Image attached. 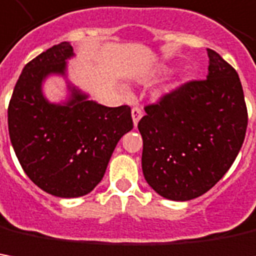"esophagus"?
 Instances as JSON below:
<instances>
[{
    "instance_id": "obj_1",
    "label": "esophagus",
    "mask_w": 256,
    "mask_h": 256,
    "mask_svg": "<svg viewBox=\"0 0 256 256\" xmlns=\"http://www.w3.org/2000/svg\"><path fill=\"white\" fill-rule=\"evenodd\" d=\"M142 116V108L140 107H134L132 108V121H134V125L136 126L138 125V121Z\"/></svg>"
}]
</instances>
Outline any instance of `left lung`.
I'll list each match as a JSON object with an SVG mask.
<instances>
[{
    "instance_id": "obj_1",
    "label": "left lung",
    "mask_w": 256,
    "mask_h": 256,
    "mask_svg": "<svg viewBox=\"0 0 256 256\" xmlns=\"http://www.w3.org/2000/svg\"><path fill=\"white\" fill-rule=\"evenodd\" d=\"M207 54V78L188 80L145 106L138 122L145 180L169 200L208 192L244 142L248 111L238 73L217 52Z\"/></svg>"
}]
</instances>
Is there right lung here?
<instances>
[{"mask_svg":"<svg viewBox=\"0 0 256 256\" xmlns=\"http://www.w3.org/2000/svg\"><path fill=\"white\" fill-rule=\"evenodd\" d=\"M73 48L62 42L24 68L8 106L10 138L24 172L58 197L90 193L102 179L121 136L134 128L131 107H104L73 88L64 106L40 92L50 73H64Z\"/></svg>","mask_w":256,"mask_h":256,"instance_id":"1","label":"right lung"}]
</instances>
